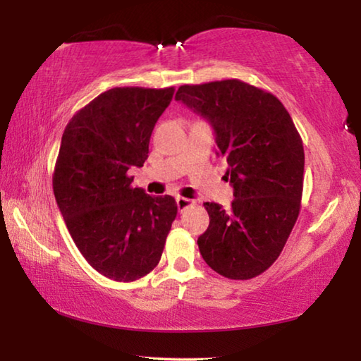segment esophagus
<instances>
[{"instance_id":"34e87169","label":"esophagus","mask_w":361,"mask_h":361,"mask_svg":"<svg viewBox=\"0 0 361 361\" xmlns=\"http://www.w3.org/2000/svg\"><path fill=\"white\" fill-rule=\"evenodd\" d=\"M194 200L186 199V197H176V207H178V212H185L188 207H191Z\"/></svg>"}]
</instances>
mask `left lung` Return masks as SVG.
<instances>
[{
    "label": "left lung",
    "instance_id": "8db88e82",
    "mask_svg": "<svg viewBox=\"0 0 361 361\" xmlns=\"http://www.w3.org/2000/svg\"><path fill=\"white\" fill-rule=\"evenodd\" d=\"M175 100L215 132L234 188L231 210L205 202L210 224L197 239L219 276L248 280L279 258L301 209L304 148L277 97L239 79L181 85Z\"/></svg>",
    "mask_w": 361,
    "mask_h": 361
}]
</instances>
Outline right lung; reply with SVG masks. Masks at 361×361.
I'll use <instances>...</instances> for the list:
<instances>
[{"label": "right lung", "instance_id": "obj_1", "mask_svg": "<svg viewBox=\"0 0 361 361\" xmlns=\"http://www.w3.org/2000/svg\"><path fill=\"white\" fill-rule=\"evenodd\" d=\"M173 87H114L73 116L54 170V194L71 239L97 272L133 282L157 266L176 216L172 195L133 188Z\"/></svg>", "mask_w": 361, "mask_h": 361}]
</instances>
